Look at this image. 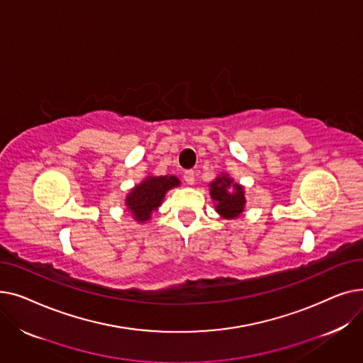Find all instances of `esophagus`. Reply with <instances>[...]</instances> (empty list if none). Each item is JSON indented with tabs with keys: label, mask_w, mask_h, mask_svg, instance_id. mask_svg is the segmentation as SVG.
I'll list each match as a JSON object with an SVG mask.
<instances>
[{
	"label": "esophagus",
	"mask_w": 363,
	"mask_h": 363,
	"mask_svg": "<svg viewBox=\"0 0 363 363\" xmlns=\"http://www.w3.org/2000/svg\"><path fill=\"white\" fill-rule=\"evenodd\" d=\"M184 181L188 185H193L194 184V170H186L184 174Z\"/></svg>",
	"instance_id": "1"
}]
</instances>
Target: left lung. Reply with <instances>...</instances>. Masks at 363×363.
I'll return each mask as SVG.
<instances>
[{
	"instance_id": "1",
	"label": "left lung",
	"mask_w": 363,
	"mask_h": 363,
	"mask_svg": "<svg viewBox=\"0 0 363 363\" xmlns=\"http://www.w3.org/2000/svg\"><path fill=\"white\" fill-rule=\"evenodd\" d=\"M211 197L215 204V211L223 219H237L245 208V191L241 184H237L230 174L222 172L211 184Z\"/></svg>"
}]
</instances>
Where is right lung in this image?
Returning a JSON list of instances; mask_svg holds the SVG:
<instances>
[{"instance_id": "add662e5", "label": "right lung", "mask_w": 363, "mask_h": 363, "mask_svg": "<svg viewBox=\"0 0 363 363\" xmlns=\"http://www.w3.org/2000/svg\"><path fill=\"white\" fill-rule=\"evenodd\" d=\"M181 185V181L174 175L155 177L148 175L140 184L129 189L125 197V206L130 212L133 220L145 223L151 219L152 212H157L166 193L172 188Z\"/></svg>"}]
</instances>
